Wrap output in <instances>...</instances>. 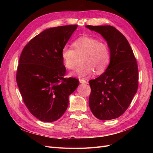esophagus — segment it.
<instances>
[{
  "label": "esophagus",
  "mask_w": 153,
  "mask_h": 153,
  "mask_svg": "<svg viewBox=\"0 0 153 153\" xmlns=\"http://www.w3.org/2000/svg\"><path fill=\"white\" fill-rule=\"evenodd\" d=\"M79 81L81 84H87L88 83V82L84 79H79Z\"/></svg>",
  "instance_id": "obj_1"
}]
</instances>
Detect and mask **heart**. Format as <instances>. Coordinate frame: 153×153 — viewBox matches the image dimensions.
I'll list each match as a JSON object with an SVG mask.
<instances>
[{"label":"heart","mask_w":153,"mask_h":153,"mask_svg":"<svg viewBox=\"0 0 153 153\" xmlns=\"http://www.w3.org/2000/svg\"><path fill=\"white\" fill-rule=\"evenodd\" d=\"M74 50L64 46L61 51V57L65 67L73 69L77 64L78 57H81L82 66L70 73L71 76L78 78L88 76L95 71L103 73L107 68L110 61V53L108 45L96 38L82 36L73 43Z\"/></svg>","instance_id":"heart-1"}]
</instances>
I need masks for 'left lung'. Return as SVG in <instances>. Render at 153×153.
Instances as JSON below:
<instances>
[{
	"label": "left lung",
	"instance_id": "obj_1",
	"mask_svg": "<svg viewBox=\"0 0 153 153\" xmlns=\"http://www.w3.org/2000/svg\"><path fill=\"white\" fill-rule=\"evenodd\" d=\"M102 36L107 43L110 61L105 71L89 81V104L100 120L119 117L127 110L138 89V66L128 40L111 25H86Z\"/></svg>",
	"mask_w": 153,
	"mask_h": 153
}]
</instances>
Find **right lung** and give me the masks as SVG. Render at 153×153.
Wrapping results in <instances>:
<instances>
[{
    "label": "right lung",
    "mask_w": 153,
    "mask_h": 153,
    "mask_svg": "<svg viewBox=\"0 0 153 153\" xmlns=\"http://www.w3.org/2000/svg\"><path fill=\"white\" fill-rule=\"evenodd\" d=\"M78 25L46 29L23 49L16 82L30 112L43 122L57 121L66 112L69 96L79 85L76 78H65L61 51Z\"/></svg>",
    "instance_id": "obj_1"
}]
</instances>
